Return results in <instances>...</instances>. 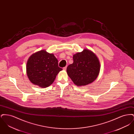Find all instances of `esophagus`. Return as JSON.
I'll return each instance as SVG.
<instances>
[{
	"mask_svg": "<svg viewBox=\"0 0 134 134\" xmlns=\"http://www.w3.org/2000/svg\"><path fill=\"white\" fill-rule=\"evenodd\" d=\"M66 69H67V67H66H66H63V69L64 70H66Z\"/></svg>",
	"mask_w": 134,
	"mask_h": 134,
	"instance_id": "34e87169",
	"label": "esophagus"
}]
</instances>
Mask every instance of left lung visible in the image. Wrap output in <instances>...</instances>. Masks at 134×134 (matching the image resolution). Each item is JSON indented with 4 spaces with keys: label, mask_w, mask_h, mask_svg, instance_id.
Returning <instances> with one entry per match:
<instances>
[{
    "label": "left lung",
    "mask_w": 134,
    "mask_h": 134,
    "mask_svg": "<svg viewBox=\"0 0 134 134\" xmlns=\"http://www.w3.org/2000/svg\"><path fill=\"white\" fill-rule=\"evenodd\" d=\"M73 63L68 66L67 72L77 86H84L93 82L98 76L100 63L96 55L84 49L73 55Z\"/></svg>",
    "instance_id": "8db88e82"
}]
</instances>
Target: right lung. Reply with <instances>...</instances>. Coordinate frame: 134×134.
I'll return each instance as SVG.
<instances>
[{"instance_id":"obj_1","label":"right lung","mask_w":134,"mask_h":134,"mask_svg":"<svg viewBox=\"0 0 134 134\" xmlns=\"http://www.w3.org/2000/svg\"><path fill=\"white\" fill-rule=\"evenodd\" d=\"M62 70L58 66V60L54 54L45 50L32 54L26 64V73L29 80L35 85L43 88L51 85Z\"/></svg>"}]
</instances>
